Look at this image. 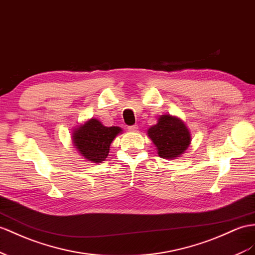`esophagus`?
<instances>
[{
	"label": "esophagus",
	"mask_w": 255,
	"mask_h": 255,
	"mask_svg": "<svg viewBox=\"0 0 255 255\" xmlns=\"http://www.w3.org/2000/svg\"><path fill=\"white\" fill-rule=\"evenodd\" d=\"M128 129L130 131H135V130H138V125H132V126H129Z\"/></svg>",
	"instance_id": "esophagus-1"
}]
</instances>
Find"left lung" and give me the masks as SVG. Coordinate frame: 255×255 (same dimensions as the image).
I'll return each instance as SVG.
<instances>
[{"instance_id": "1", "label": "left lung", "mask_w": 255, "mask_h": 255, "mask_svg": "<svg viewBox=\"0 0 255 255\" xmlns=\"http://www.w3.org/2000/svg\"><path fill=\"white\" fill-rule=\"evenodd\" d=\"M147 135L153 141L159 157H180L190 146L192 136L188 128L179 117L161 115L156 125L148 128Z\"/></svg>"}]
</instances>
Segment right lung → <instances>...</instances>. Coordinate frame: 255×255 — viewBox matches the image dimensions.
<instances>
[{
	"mask_svg": "<svg viewBox=\"0 0 255 255\" xmlns=\"http://www.w3.org/2000/svg\"><path fill=\"white\" fill-rule=\"evenodd\" d=\"M122 131L120 127H106L98 120L90 119L73 130L72 141L85 159L99 164L106 160L111 143Z\"/></svg>",
	"mask_w": 255,
	"mask_h": 255,
	"instance_id": "obj_1",
	"label": "right lung"
}]
</instances>
